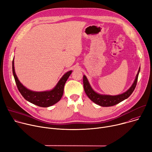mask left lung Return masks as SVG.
<instances>
[{
  "mask_svg": "<svg viewBox=\"0 0 152 152\" xmlns=\"http://www.w3.org/2000/svg\"><path fill=\"white\" fill-rule=\"evenodd\" d=\"M140 71V67L139 68L135 79L134 80V82L131 85V87H130L124 93L118 95H115V96L101 94L96 93L92 88L91 86L90 85L89 81L88 79L86 78V76L83 75V88H84L85 92L91 101H93L96 104H99L101 106L107 107V106H112L115 105L120 103L121 102L123 101L124 100L126 99L132 94V93H133V91H134L136 87Z\"/></svg>",
  "mask_w": 152,
  "mask_h": 152,
  "instance_id": "1",
  "label": "left lung"
}]
</instances>
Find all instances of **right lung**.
Wrapping results in <instances>:
<instances>
[{
	"label": "right lung",
	"mask_w": 152,
	"mask_h": 152,
	"mask_svg": "<svg viewBox=\"0 0 152 152\" xmlns=\"http://www.w3.org/2000/svg\"><path fill=\"white\" fill-rule=\"evenodd\" d=\"M14 58L12 60V73L17 86V88L22 96L28 102L40 107H47L58 102L64 93L65 83L67 80L72 71H69L65 73L59 79L55 87L49 91H34L26 88L18 80L14 69Z\"/></svg>",
	"instance_id": "obj_1"
}]
</instances>
